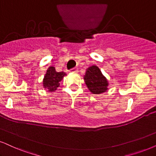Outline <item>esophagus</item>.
I'll list each match as a JSON object with an SVG mask.
<instances>
[{
    "label": "esophagus",
    "mask_w": 156,
    "mask_h": 156,
    "mask_svg": "<svg viewBox=\"0 0 156 156\" xmlns=\"http://www.w3.org/2000/svg\"><path fill=\"white\" fill-rule=\"evenodd\" d=\"M70 73H78V69H76V68H73V69H72V70H70Z\"/></svg>",
    "instance_id": "esophagus-1"
}]
</instances>
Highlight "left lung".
<instances>
[{"mask_svg": "<svg viewBox=\"0 0 156 156\" xmlns=\"http://www.w3.org/2000/svg\"><path fill=\"white\" fill-rule=\"evenodd\" d=\"M83 78L88 90L92 94H100L106 92L108 89L109 83L107 80L96 66L88 68Z\"/></svg>", "mask_w": 156, "mask_h": 156, "instance_id": "1", "label": "left lung"}]
</instances>
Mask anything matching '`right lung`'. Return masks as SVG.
I'll return each mask as SVG.
<instances>
[{"label":"right lung","instance_id":"right-lung-1","mask_svg":"<svg viewBox=\"0 0 156 156\" xmlns=\"http://www.w3.org/2000/svg\"><path fill=\"white\" fill-rule=\"evenodd\" d=\"M66 73L57 72L55 67L50 66L47 69L44 79H43V86L47 88L50 92H54L60 86L61 80L63 79V77L66 76Z\"/></svg>","mask_w":156,"mask_h":156}]
</instances>
